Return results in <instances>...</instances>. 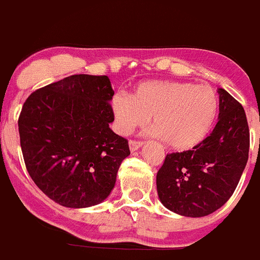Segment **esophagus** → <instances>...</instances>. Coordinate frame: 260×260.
I'll return each instance as SVG.
<instances>
[{
    "instance_id": "34e87169",
    "label": "esophagus",
    "mask_w": 260,
    "mask_h": 260,
    "mask_svg": "<svg viewBox=\"0 0 260 260\" xmlns=\"http://www.w3.org/2000/svg\"><path fill=\"white\" fill-rule=\"evenodd\" d=\"M142 146H143V143H142V142H138V141L128 142V148H130V151H132V152H135L137 150H139Z\"/></svg>"
}]
</instances>
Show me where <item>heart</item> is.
<instances>
[{"label": "heart", "mask_w": 260, "mask_h": 260, "mask_svg": "<svg viewBox=\"0 0 260 260\" xmlns=\"http://www.w3.org/2000/svg\"><path fill=\"white\" fill-rule=\"evenodd\" d=\"M109 107L121 135L132 134L152 116L151 134L176 151L199 146L219 116V98L211 87L172 80L143 82L132 95H114Z\"/></svg>", "instance_id": "1"}]
</instances>
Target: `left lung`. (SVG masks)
I'll return each mask as SVG.
<instances>
[{
	"instance_id": "obj_1",
	"label": "left lung",
	"mask_w": 260,
	"mask_h": 260,
	"mask_svg": "<svg viewBox=\"0 0 260 260\" xmlns=\"http://www.w3.org/2000/svg\"><path fill=\"white\" fill-rule=\"evenodd\" d=\"M219 122L199 146L169 153L156 176L164 207L186 217H203L233 195L249 158L250 133L242 105L219 88Z\"/></svg>"
}]
</instances>
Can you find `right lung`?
Masks as SVG:
<instances>
[{"instance_id":"add662e5","label":"right lung","mask_w":260,"mask_h":260,"mask_svg":"<svg viewBox=\"0 0 260 260\" xmlns=\"http://www.w3.org/2000/svg\"><path fill=\"white\" fill-rule=\"evenodd\" d=\"M114 91L107 75H71L32 92L23 104L19 137L29 176L69 208L100 204L114 189L126 139L109 127Z\"/></svg>"}]
</instances>
